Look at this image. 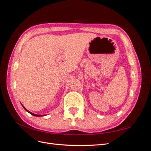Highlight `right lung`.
I'll use <instances>...</instances> for the list:
<instances>
[{
    "label": "right lung",
    "mask_w": 151,
    "mask_h": 151,
    "mask_svg": "<svg viewBox=\"0 0 151 151\" xmlns=\"http://www.w3.org/2000/svg\"><path fill=\"white\" fill-rule=\"evenodd\" d=\"M23 108H24V109H25V110L26 111H28V113H29L30 114H31V115H33V116H42V115H36V114H34V113H31V112H30V111H29L28 110V109H26L24 106H23ZM44 116V115H43Z\"/></svg>",
    "instance_id": "obj_1"
}]
</instances>
